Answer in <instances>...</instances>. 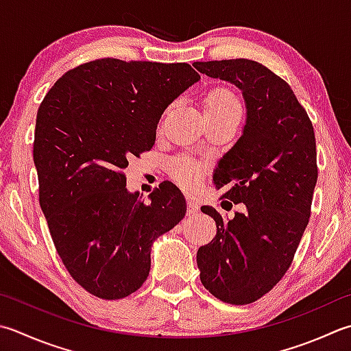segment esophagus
<instances>
[{"label": "esophagus", "mask_w": 351, "mask_h": 351, "mask_svg": "<svg viewBox=\"0 0 351 351\" xmlns=\"http://www.w3.org/2000/svg\"><path fill=\"white\" fill-rule=\"evenodd\" d=\"M199 213V205L196 204L195 199H189L187 201V215L189 216H196Z\"/></svg>", "instance_id": "1"}]
</instances>
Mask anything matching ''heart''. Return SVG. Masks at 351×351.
<instances>
[{"instance_id":"heart-1","label":"heart","mask_w":351,"mask_h":351,"mask_svg":"<svg viewBox=\"0 0 351 351\" xmlns=\"http://www.w3.org/2000/svg\"><path fill=\"white\" fill-rule=\"evenodd\" d=\"M242 114V103L237 95L226 88H215L205 97V115ZM171 175L184 187L193 189L201 181L202 169L190 160H180L171 166Z\"/></svg>"}]
</instances>
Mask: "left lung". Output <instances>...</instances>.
I'll list each match as a JSON object with an SVG mask.
<instances>
[{"label": "left lung", "instance_id": "obj_1", "mask_svg": "<svg viewBox=\"0 0 351 351\" xmlns=\"http://www.w3.org/2000/svg\"><path fill=\"white\" fill-rule=\"evenodd\" d=\"M193 65L239 86L248 109L242 136L213 176L217 190L226 189L222 199L246 210L226 221L215 207H201L217 232L197 250L196 262L210 293L228 304H250L283 278L308 223L318 180L313 126L289 84L258 62Z\"/></svg>", "mask_w": 351, "mask_h": 351}]
</instances>
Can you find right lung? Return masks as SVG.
Returning a JSON list of instances; mask_svg holds the SVG:
<instances>
[{
	"mask_svg": "<svg viewBox=\"0 0 351 351\" xmlns=\"http://www.w3.org/2000/svg\"><path fill=\"white\" fill-rule=\"evenodd\" d=\"M199 79L185 62L103 58L66 71L40 103L39 204L62 263L95 297L140 289L152 242L185 216L175 184L161 182L147 204L126 190L125 169L152 149L164 109Z\"/></svg>",
	"mask_w": 351,
	"mask_h": 351,
	"instance_id": "right-lung-1",
	"label": "right lung"
}]
</instances>
